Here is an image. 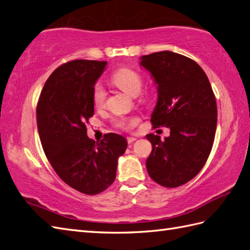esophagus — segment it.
Listing matches in <instances>:
<instances>
[{"label": "esophagus", "instance_id": "esophagus-1", "mask_svg": "<svg viewBox=\"0 0 250 250\" xmlns=\"http://www.w3.org/2000/svg\"><path fill=\"white\" fill-rule=\"evenodd\" d=\"M126 141H127V144H132L136 141V138L135 137H127Z\"/></svg>", "mask_w": 250, "mask_h": 250}]
</instances>
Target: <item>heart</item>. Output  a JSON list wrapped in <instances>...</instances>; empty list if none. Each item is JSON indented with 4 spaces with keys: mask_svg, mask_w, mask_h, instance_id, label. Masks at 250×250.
<instances>
[{
    "mask_svg": "<svg viewBox=\"0 0 250 250\" xmlns=\"http://www.w3.org/2000/svg\"><path fill=\"white\" fill-rule=\"evenodd\" d=\"M112 82L124 90L130 96H137L139 91L142 90L144 79L143 75L138 71L134 70L131 68H120L116 70L112 75ZM92 103H94L95 107L100 108L104 105L105 102V90L102 87L101 84L97 83L94 88H92ZM138 123V119L136 117L131 118H119L115 120V126L119 127V129H130L131 126L135 125Z\"/></svg>",
    "mask_w": 250,
    "mask_h": 250,
    "instance_id": "1",
    "label": "heart"
}]
</instances>
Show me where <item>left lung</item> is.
Wrapping results in <instances>:
<instances>
[{"label":"left lung","mask_w":250,"mask_h":250,"mask_svg":"<svg viewBox=\"0 0 250 250\" xmlns=\"http://www.w3.org/2000/svg\"><path fill=\"white\" fill-rule=\"evenodd\" d=\"M158 86L151 115L153 127L166 126L170 135L148 134L152 151L146 161L150 178L165 188H178L198 175L213 147L217 106L201 67L188 57L162 51L141 57Z\"/></svg>","instance_id":"obj_1"}]
</instances>
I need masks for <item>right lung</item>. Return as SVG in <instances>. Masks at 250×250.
<instances>
[{
  "instance_id": "obj_1",
  "label": "right lung",
  "mask_w": 250,
  "mask_h": 250,
  "mask_svg": "<svg viewBox=\"0 0 250 250\" xmlns=\"http://www.w3.org/2000/svg\"><path fill=\"white\" fill-rule=\"evenodd\" d=\"M106 62L77 60L50 75L37 103V127L43 151L59 177L86 195L105 190L116 178L118 159L126 149L124 136H87L86 123L94 116L92 88Z\"/></svg>"
}]
</instances>
